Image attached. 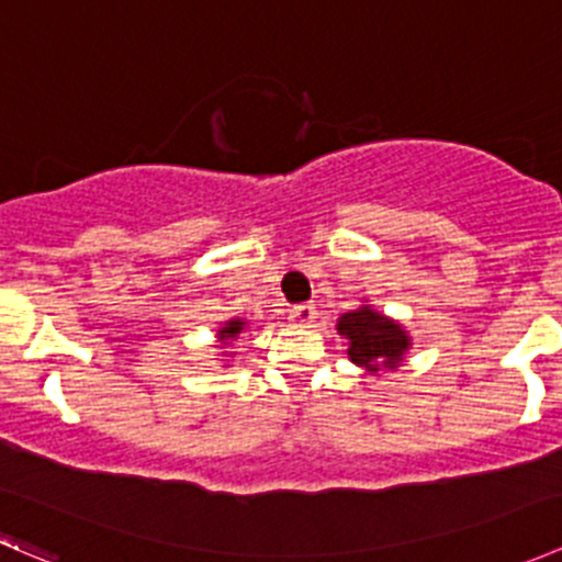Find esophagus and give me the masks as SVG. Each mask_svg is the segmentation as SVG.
I'll return each mask as SVG.
<instances>
[{
	"instance_id": "obj_1",
	"label": "esophagus",
	"mask_w": 562,
	"mask_h": 562,
	"mask_svg": "<svg viewBox=\"0 0 562 562\" xmlns=\"http://www.w3.org/2000/svg\"><path fill=\"white\" fill-rule=\"evenodd\" d=\"M315 317H317L315 304H299V307L291 310V321L296 323V326H313Z\"/></svg>"
}]
</instances>
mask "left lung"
<instances>
[{"label": "left lung", "mask_w": 562, "mask_h": 562, "mask_svg": "<svg viewBox=\"0 0 562 562\" xmlns=\"http://www.w3.org/2000/svg\"><path fill=\"white\" fill-rule=\"evenodd\" d=\"M337 331L348 339L350 361L364 367L367 372H378L381 367L394 370L411 348L405 328L367 304L339 317Z\"/></svg>", "instance_id": "left-lung-1"}]
</instances>
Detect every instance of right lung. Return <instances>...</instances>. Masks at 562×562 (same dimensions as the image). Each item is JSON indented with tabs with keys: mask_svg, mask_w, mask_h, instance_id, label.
<instances>
[{
	"mask_svg": "<svg viewBox=\"0 0 562 562\" xmlns=\"http://www.w3.org/2000/svg\"><path fill=\"white\" fill-rule=\"evenodd\" d=\"M241 328H245V321H239V317H234V321H228L223 328H220V334H217L220 342L225 345V342H228V339H236V337H239V334H241Z\"/></svg>",
	"mask_w": 562,
	"mask_h": 562,
	"instance_id": "1",
	"label": "right lung"
}]
</instances>
